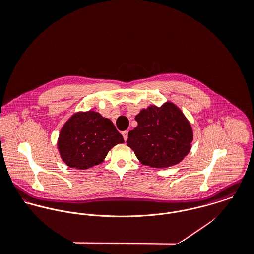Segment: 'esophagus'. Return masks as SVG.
I'll list each match as a JSON object with an SVG mask.
<instances>
[{"label":"esophagus","instance_id":"obj_1","mask_svg":"<svg viewBox=\"0 0 254 254\" xmlns=\"http://www.w3.org/2000/svg\"><path fill=\"white\" fill-rule=\"evenodd\" d=\"M122 136H123L124 141H126V140L128 139V131H124V132H122Z\"/></svg>","mask_w":254,"mask_h":254}]
</instances>
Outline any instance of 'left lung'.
<instances>
[{
  "label": "left lung",
  "instance_id": "1",
  "mask_svg": "<svg viewBox=\"0 0 254 254\" xmlns=\"http://www.w3.org/2000/svg\"><path fill=\"white\" fill-rule=\"evenodd\" d=\"M135 119L138 126L128 133L126 143L142 164L167 168L181 162L190 152L193 140L191 125L172 102L143 109Z\"/></svg>",
  "mask_w": 254,
  "mask_h": 254
}]
</instances>
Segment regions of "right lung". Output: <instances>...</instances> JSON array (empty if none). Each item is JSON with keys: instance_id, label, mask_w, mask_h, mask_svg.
<instances>
[{"instance_id": "add662e5", "label": "right lung", "mask_w": 254, "mask_h": 254, "mask_svg": "<svg viewBox=\"0 0 254 254\" xmlns=\"http://www.w3.org/2000/svg\"><path fill=\"white\" fill-rule=\"evenodd\" d=\"M123 143L109 118L94 110L78 111L64 124L58 149L67 166L85 170L101 164L114 145Z\"/></svg>"}]
</instances>
